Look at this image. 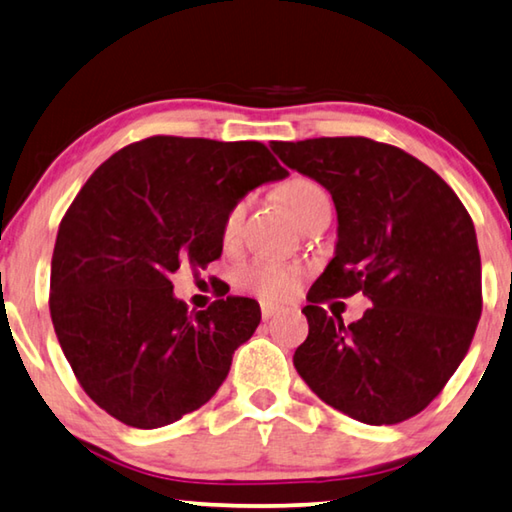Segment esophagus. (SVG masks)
Here are the masks:
<instances>
[{"label": "esophagus", "mask_w": 512, "mask_h": 512, "mask_svg": "<svg viewBox=\"0 0 512 512\" xmlns=\"http://www.w3.org/2000/svg\"><path fill=\"white\" fill-rule=\"evenodd\" d=\"M283 308L281 306H274V303H270V301H263L261 303V315H263V319H272L274 315H279Z\"/></svg>", "instance_id": "esophagus-1"}]
</instances>
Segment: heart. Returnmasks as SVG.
Segmentation results:
<instances>
[{"instance_id": "heart-1", "label": "heart", "mask_w": 512, "mask_h": 512, "mask_svg": "<svg viewBox=\"0 0 512 512\" xmlns=\"http://www.w3.org/2000/svg\"><path fill=\"white\" fill-rule=\"evenodd\" d=\"M319 200H326L324 188L312 179H292V182L283 188V202L288 206L294 218L301 220L310 213L312 206ZM247 211V200H240L231 206L224 215L222 222V238L227 242H233L240 231L242 218H245ZM242 285L249 288L251 292L261 294L263 299H285L297 290L299 285V270L297 267L283 265V263H272V261H256L249 265L245 272H242Z\"/></svg>"}]
</instances>
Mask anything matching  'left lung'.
<instances>
[{"instance_id": "8db88e82", "label": "left lung", "mask_w": 512, "mask_h": 512, "mask_svg": "<svg viewBox=\"0 0 512 512\" xmlns=\"http://www.w3.org/2000/svg\"><path fill=\"white\" fill-rule=\"evenodd\" d=\"M285 166L337 209V245L308 292L294 369L342 414L396 425L443 391L481 317V256L470 213L423 161L366 137L272 141ZM362 291L374 308L344 325L320 308Z\"/></svg>"}]
</instances>
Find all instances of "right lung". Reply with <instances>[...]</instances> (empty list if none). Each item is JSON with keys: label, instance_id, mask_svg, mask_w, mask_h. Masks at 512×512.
I'll use <instances>...</instances> for the list:
<instances>
[{"label": "right lung", "instance_id": "right-lung-1", "mask_svg": "<svg viewBox=\"0 0 512 512\" xmlns=\"http://www.w3.org/2000/svg\"><path fill=\"white\" fill-rule=\"evenodd\" d=\"M288 175L258 141L150 137L94 170L60 222L49 310L80 387L121 423L155 429L209 402L261 324L247 297L188 310L179 265L222 254V222Z\"/></svg>", "mask_w": 512, "mask_h": 512}]
</instances>
